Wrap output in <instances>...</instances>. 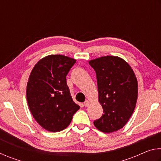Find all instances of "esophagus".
<instances>
[{"mask_svg": "<svg viewBox=\"0 0 161 161\" xmlns=\"http://www.w3.org/2000/svg\"><path fill=\"white\" fill-rule=\"evenodd\" d=\"M89 101H85V102L84 103V106L85 107H87L89 106Z\"/></svg>", "mask_w": 161, "mask_h": 161, "instance_id": "obj_1", "label": "esophagus"}]
</instances>
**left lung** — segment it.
<instances>
[{"mask_svg":"<svg viewBox=\"0 0 161 161\" xmlns=\"http://www.w3.org/2000/svg\"><path fill=\"white\" fill-rule=\"evenodd\" d=\"M97 75L99 100L103 114L94 121L97 129L111 133L123 128L134 110L138 82L129 64L115 56L89 61Z\"/></svg>","mask_w":161,"mask_h":161,"instance_id":"obj_1","label":"left lung"}]
</instances>
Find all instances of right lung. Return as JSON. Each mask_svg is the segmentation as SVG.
<instances>
[{
    "mask_svg": "<svg viewBox=\"0 0 161 161\" xmlns=\"http://www.w3.org/2000/svg\"><path fill=\"white\" fill-rule=\"evenodd\" d=\"M75 59L54 54L45 57L32 69L27 85V100L32 116L51 132L64 130L80 106L73 102L66 77Z\"/></svg>",
    "mask_w": 161,
    "mask_h": 161,
    "instance_id": "obj_1",
    "label": "right lung"
}]
</instances>
